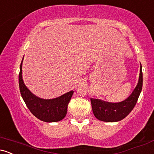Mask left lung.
I'll return each mask as SVG.
<instances>
[{
    "label": "left lung",
    "mask_w": 154,
    "mask_h": 154,
    "mask_svg": "<svg viewBox=\"0 0 154 154\" xmlns=\"http://www.w3.org/2000/svg\"><path fill=\"white\" fill-rule=\"evenodd\" d=\"M143 87V72L140 64L139 81L135 89L128 98L119 103H108L100 100L91 98L93 112L98 120L108 122L123 119L131 112L137 103Z\"/></svg>",
    "instance_id": "obj_1"
}]
</instances>
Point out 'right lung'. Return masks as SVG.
<instances>
[{
	"mask_svg": "<svg viewBox=\"0 0 154 154\" xmlns=\"http://www.w3.org/2000/svg\"><path fill=\"white\" fill-rule=\"evenodd\" d=\"M22 61L19 74V90L26 107L35 117L41 121L55 122L63 119L66 114L68 104L74 92L70 91L59 98L50 100L42 99L36 97L24 84L22 76Z\"/></svg>",
	"mask_w": 154,
	"mask_h": 154,
	"instance_id": "right-lung-1",
	"label": "right lung"
}]
</instances>
